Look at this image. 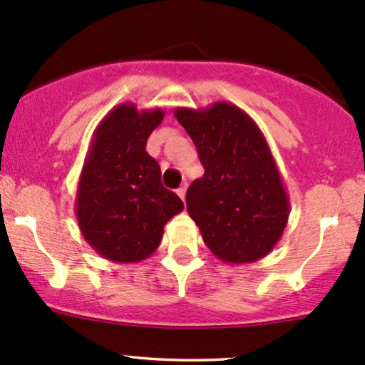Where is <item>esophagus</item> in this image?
I'll return each instance as SVG.
<instances>
[{"label":"esophagus","instance_id":"34e87169","mask_svg":"<svg viewBox=\"0 0 365 365\" xmlns=\"http://www.w3.org/2000/svg\"><path fill=\"white\" fill-rule=\"evenodd\" d=\"M176 194H178V197L182 199V201H183V199H185V194H187V185H182V187H180V189L176 190Z\"/></svg>","mask_w":365,"mask_h":365}]
</instances>
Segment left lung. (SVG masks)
Returning <instances> with one entry per match:
<instances>
[{
  "label": "left lung",
  "instance_id": "obj_1",
  "mask_svg": "<svg viewBox=\"0 0 365 365\" xmlns=\"http://www.w3.org/2000/svg\"><path fill=\"white\" fill-rule=\"evenodd\" d=\"M197 149L204 176L187 190V211L202 241L227 263H253L282 237L289 195L262 130L237 106L175 109Z\"/></svg>",
  "mask_w": 365,
  "mask_h": 365
}]
</instances>
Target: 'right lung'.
<instances>
[{"instance_id": "add662e5", "label": "right lung", "mask_w": 365, "mask_h": 365, "mask_svg": "<svg viewBox=\"0 0 365 365\" xmlns=\"http://www.w3.org/2000/svg\"><path fill=\"white\" fill-rule=\"evenodd\" d=\"M163 119V109L121 103L93 133L79 176L76 216L85 241L110 262L149 258L161 244L164 225L183 210L182 199L163 187L161 168L145 150Z\"/></svg>"}]
</instances>
